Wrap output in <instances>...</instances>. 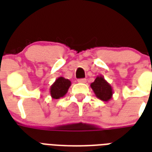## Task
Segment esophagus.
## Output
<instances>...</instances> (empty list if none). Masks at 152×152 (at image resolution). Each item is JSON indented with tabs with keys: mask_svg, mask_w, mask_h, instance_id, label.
Here are the masks:
<instances>
[{
	"mask_svg": "<svg viewBox=\"0 0 152 152\" xmlns=\"http://www.w3.org/2000/svg\"><path fill=\"white\" fill-rule=\"evenodd\" d=\"M78 82H79V83H85L86 82H87V80H86V79H79Z\"/></svg>",
	"mask_w": 152,
	"mask_h": 152,
	"instance_id": "34e87169",
	"label": "esophagus"
}]
</instances>
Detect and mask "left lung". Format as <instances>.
Returning <instances> with one entry per match:
<instances>
[{
	"mask_svg": "<svg viewBox=\"0 0 152 152\" xmlns=\"http://www.w3.org/2000/svg\"><path fill=\"white\" fill-rule=\"evenodd\" d=\"M91 88L98 99L108 102L113 97V88L102 76H98L95 81L91 83Z\"/></svg>",
	"mask_w": 152,
	"mask_h": 152,
	"instance_id": "left-lung-1",
	"label": "left lung"
}]
</instances>
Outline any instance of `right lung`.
<instances>
[{
    "instance_id": "add662e5",
    "label": "right lung",
    "mask_w": 152,
    "mask_h": 152,
    "mask_svg": "<svg viewBox=\"0 0 152 152\" xmlns=\"http://www.w3.org/2000/svg\"><path fill=\"white\" fill-rule=\"evenodd\" d=\"M71 86V81L62 76H60L55 80L50 87V95L53 99H58L64 97L68 92L69 88Z\"/></svg>"
}]
</instances>
